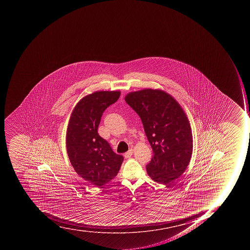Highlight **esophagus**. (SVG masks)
Segmentation results:
<instances>
[{
    "label": "esophagus",
    "instance_id": "obj_1",
    "mask_svg": "<svg viewBox=\"0 0 250 250\" xmlns=\"http://www.w3.org/2000/svg\"><path fill=\"white\" fill-rule=\"evenodd\" d=\"M132 154H133V149H130L129 151H126V153L124 154V156L126 159H128V158L131 157Z\"/></svg>",
    "mask_w": 250,
    "mask_h": 250
}]
</instances>
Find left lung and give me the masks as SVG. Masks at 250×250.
Segmentation results:
<instances>
[{
    "mask_svg": "<svg viewBox=\"0 0 250 250\" xmlns=\"http://www.w3.org/2000/svg\"><path fill=\"white\" fill-rule=\"evenodd\" d=\"M125 101L140 116L152 148L147 174L164 185L178 178L193 149L191 126L182 108L171 95L153 89L130 93Z\"/></svg>",
    "mask_w": 250,
    "mask_h": 250,
    "instance_id": "obj_1",
    "label": "left lung"
}]
</instances>
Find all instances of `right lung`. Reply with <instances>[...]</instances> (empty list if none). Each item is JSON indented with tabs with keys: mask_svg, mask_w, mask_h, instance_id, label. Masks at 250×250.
Returning <instances> with one entry per match:
<instances>
[{
	"mask_svg": "<svg viewBox=\"0 0 250 250\" xmlns=\"http://www.w3.org/2000/svg\"><path fill=\"white\" fill-rule=\"evenodd\" d=\"M120 91H96L83 98L75 107L67 128V153L75 171L100 187L113 179L124 161L98 133L104 111L116 103Z\"/></svg>",
	"mask_w": 250,
	"mask_h": 250,
	"instance_id": "obj_1",
	"label": "right lung"
}]
</instances>
